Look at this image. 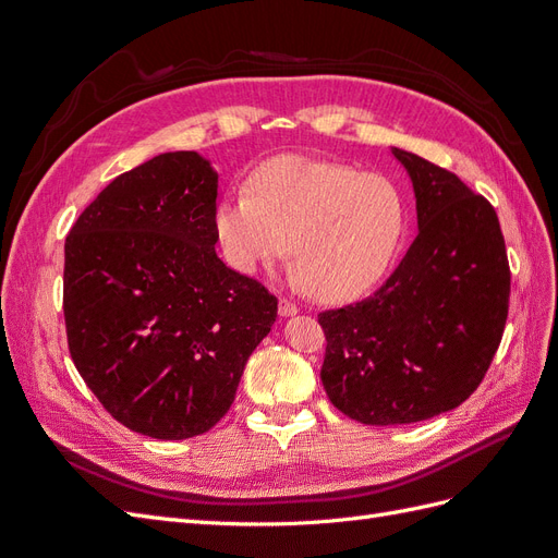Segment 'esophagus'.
Segmentation results:
<instances>
[{"mask_svg":"<svg viewBox=\"0 0 558 558\" xmlns=\"http://www.w3.org/2000/svg\"><path fill=\"white\" fill-rule=\"evenodd\" d=\"M298 314V305L295 302H291V300H286V298H281L279 300V316H295Z\"/></svg>","mask_w":558,"mask_h":558,"instance_id":"esophagus-1","label":"esophagus"}]
</instances>
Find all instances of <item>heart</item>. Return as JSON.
Masks as SVG:
<instances>
[{
	"mask_svg": "<svg viewBox=\"0 0 558 558\" xmlns=\"http://www.w3.org/2000/svg\"><path fill=\"white\" fill-rule=\"evenodd\" d=\"M214 230L228 263L244 275L283 265L318 300L367 293L393 265L404 238V202L377 174L307 158L263 165L248 191L216 205Z\"/></svg>",
	"mask_w": 558,
	"mask_h": 558,
	"instance_id": "1",
	"label": "heart"
}]
</instances>
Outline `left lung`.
<instances>
[{
    "label": "left lung",
    "mask_w": 558,
    "mask_h": 558,
    "mask_svg": "<svg viewBox=\"0 0 558 558\" xmlns=\"http://www.w3.org/2000/svg\"><path fill=\"white\" fill-rule=\"evenodd\" d=\"M408 172L418 234L381 289L318 314L330 402L367 426L459 408L492 365L508 320L510 265L494 207L442 167L391 148Z\"/></svg>",
    "instance_id": "8db88e82"
}]
</instances>
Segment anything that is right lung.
I'll list each match as a JSON object with an SVG mask.
<instances>
[{
  "label": "right lung",
  "mask_w": 558,
  "mask_h": 558,
  "mask_svg": "<svg viewBox=\"0 0 558 558\" xmlns=\"http://www.w3.org/2000/svg\"><path fill=\"white\" fill-rule=\"evenodd\" d=\"M218 174L170 150L116 177L64 242L72 361L134 433L185 440L226 416L277 298L216 256Z\"/></svg>",
  "instance_id": "add662e5"
}]
</instances>
